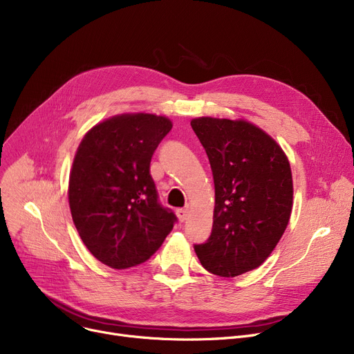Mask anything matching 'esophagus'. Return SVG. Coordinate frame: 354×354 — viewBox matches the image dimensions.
Returning <instances> with one entry per match:
<instances>
[{
    "label": "esophagus",
    "instance_id": "34e87169",
    "mask_svg": "<svg viewBox=\"0 0 354 354\" xmlns=\"http://www.w3.org/2000/svg\"><path fill=\"white\" fill-rule=\"evenodd\" d=\"M176 215H178V218H179V221H180V222L187 221V219L189 218V212H188V209H187V208L176 209Z\"/></svg>",
    "mask_w": 354,
    "mask_h": 354
}]
</instances>
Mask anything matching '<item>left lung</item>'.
<instances>
[{
  "instance_id": "obj_1",
  "label": "left lung",
  "mask_w": 354,
  "mask_h": 354,
  "mask_svg": "<svg viewBox=\"0 0 354 354\" xmlns=\"http://www.w3.org/2000/svg\"><path fill=\"white\" fill-rule=\"evenodd\" d=\"M191 126L215 185L211 235L194 248L207 271L236 277L261 266L283 236L292 208L291 167L277 142L245 120L198 118Z\"/></svg>"
}]
</instances>
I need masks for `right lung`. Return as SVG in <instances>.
<instances>
[{
	"label": "right lung",
	"mask_w": 354,
	"mask_h": 354,
	"mask_svg": "<svg viewBox=\"0 0 354 354\" xmlns=\"http://www.w3.org/2000/svg\"><path fill=\"white\" fill-rule=\"evenodd\" d=\"M172 122L149 113L110 118L90 129L74 156L68 203L79 235L103 264H142L178 221L165 208L149 172Z\"/></svg>",
	"instance_id": "right-lung-1"
}]
</instances>
